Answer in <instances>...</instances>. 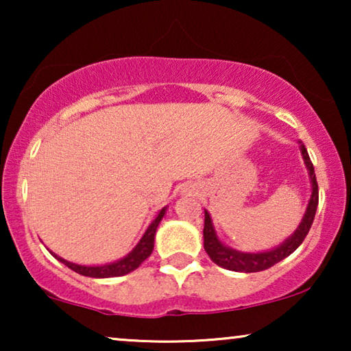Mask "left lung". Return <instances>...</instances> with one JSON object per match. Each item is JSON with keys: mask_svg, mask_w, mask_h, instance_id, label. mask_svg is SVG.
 Segmentation results:
<instances>
[{"mask_svg": "<svg viewBox=\"0 0 351 351\" xmlns=\"http://www.w3.org/2000/svg\"><path fill=\"white\" fill-rule=\"evenodd\" d=\"M302 158H304L305 167L308 171L310 184H311V195L306 204L305 214L302 217V222L299 227L295 228V232L291 234L289 238H286L280 246L268 249V251L262 252H243L237 251V249L227 246L220 241L215 232L213 219L210 214L204 209V230H203V238H204V251L208 252L210 261L217 263L219 267L227 268L232 271H241V273H254V271H262L267 270L275 265V263L281 262L282 258L291 256L297 247L304 243L306 234H308L311 223H313L316 208H318V184H316V176H315V167L311 165L308 152H306L305 145L299 142Z\"/></svg>", "mask_w": 351, "mask_h": 351, "instance_id": "8db88e82", "label": "left lung"}]
</instances>
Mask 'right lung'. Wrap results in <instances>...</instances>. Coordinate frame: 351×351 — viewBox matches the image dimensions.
<instances>
[{
	"mask_svg": "<svg viewBox=\"0 0 351 351\" xmlns=\"http://www.w3.org/2000/svg\"><path fill=\"white\" fill-rule=\"evenodd\" d=\"M166 210H167V206H165V208L158 213L156 217L152 220V223L148 225V228L145 230V233H143L141 241L136 244V247H134L129 254H126L123 258H118V261H114V262L105 263V265H78V263L65 261V258L59 257L52 251H49V252L57 258V261L69 267L70 270L80 273V275H83V276H89V278L124 276V275H128V273H131L136 270V268L141 267L142 262L145 261V258L150 257V254L153 252V246H155L156 228L162 220V217H165Z\"/></svg>",
	"mask_w": 351,
	"mask_h": 351,
	"instance_id": "1",
	"label": "right lung"
}]
</instances>
